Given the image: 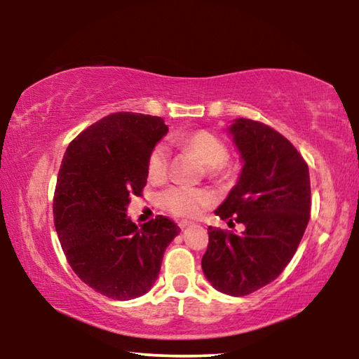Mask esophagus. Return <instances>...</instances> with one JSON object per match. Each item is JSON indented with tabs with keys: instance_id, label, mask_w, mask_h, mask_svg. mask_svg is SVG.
I'll return each mask as SVG.
<instances>
[{
	"instance_id": "esophagus-1",
	"label": "esophagus",
	"mask_w": 359,
	"mask_h": 359,
	"mask_svg": "<svg viewBox=\"0 0 359 359\" xmlns=\"http://www.w3.org/2000/svg\"><path fill=\"white\" fill-rule=\"evenodd\" d=\"M193 222H188V220H180L179 222V226H180V229H185V228H188V226H193Z\"/></svg>"
}]
</instances>
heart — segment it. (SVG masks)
<instances>
[{
  "instance_id": "heart-1",
  "label": "heart",
  "mask_w": 359,
  "mask_h": 359,
  "mask_svg": "<svg viewBox=\"0 0 359 359\" xmlns=\"http://www.w3.org/2000/svg\"><path fill=\"white\" fill-rule=\"evenodd\" d=\"M172 142L187 150H191L201 160L210 174H218L226 168L228 147L220 137L210 131H194L190 135H177ZM169 151L165 144L151 149L147 158V174L151 180H161L168 172ZM160 204L174 215L196 217L209 208L214 196L209 191L188 187H169L160 193Z\"/></svg>"
}]
</instances>
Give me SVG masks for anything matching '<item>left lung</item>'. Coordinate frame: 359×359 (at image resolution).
I'll return each instance as SVG.
<instances>
[{"instance_id": "left-lung-1", "label": "left lung", "mask_w": 359, "mask_h": 359, "mask_svg": "<svg viewBox=\"0 0 359 359\" xmlns=\"http://www.w3.org/2000/svg\"><path fill=\"white\" fill-rule=\"evenodd\" d=\"M228 133L244 166L215 214L244 231L209 226L201 266L215 290L245 296L276 280L296 253L311 218V177L294 145L271 126L236 118Z\"/></svg>"}]
</instances>
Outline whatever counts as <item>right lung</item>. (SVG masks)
I'll return each instance as SVG.
<instances>
[{
  "label": "right lung",
  "mask_w": 359,
  "mask_h": 359,
  "mask_svg": "<svg viewBox=\"0 0 359 359\" xmlns=\"http://www.w3.org/2000/svg\"><path fill=\"white\" fill-rule=\"evenodd\" d=\"M161 117L117 112L82 131L65 151L53 222L69 266L90 288L117 301L154 287L180 228L169 218L137 228L126 215L147 184V158L166 136Z\"/></svg>",
  "instance_id": "obj_1"
}]
</instances>
